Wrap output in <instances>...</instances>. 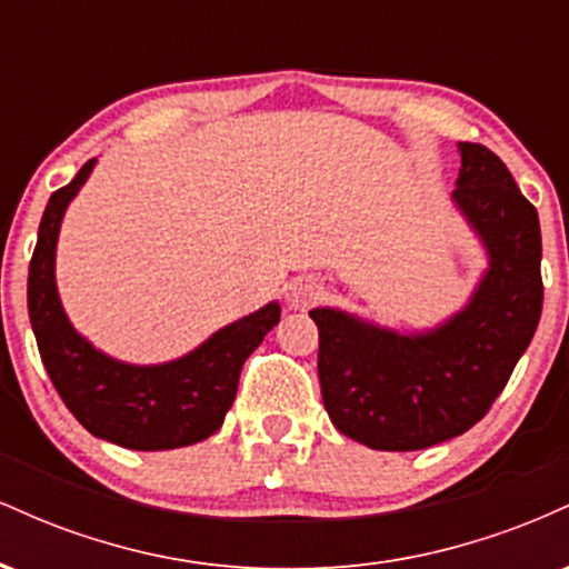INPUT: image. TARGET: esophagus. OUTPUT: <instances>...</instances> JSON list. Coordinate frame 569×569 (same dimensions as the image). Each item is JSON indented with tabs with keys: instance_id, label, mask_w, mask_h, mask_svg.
Masks as SVG:
<instances>
[{
	"instance_id": "esophagus-1",
	"label": "esophagus",
	"mask_w": 569,
	"mask_h": 569,
	"mask_svg": "<svg viewBox=\"0 0 569 569\" xmlns=\"http://www.w3.org/2000/svg\"><path fill=\"white\" fill-rule=\"evenodd\" d=\"M323 293H326V289L321 283H318V280L297 278V280H291V283H289V291H286V297H289V302L293 307H307V305L318 302Z\"/></svg>"
}]
</instances>
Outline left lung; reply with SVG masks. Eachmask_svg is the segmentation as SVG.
I'll use <instances>...</instances> for the list:
<instances>
[{
	"instance_id": "left-lung-1",
	"label": "left lung",
	"mask_w": 569,
	"mask_h": 569,
	"mask_svg": "<svg viewBox=\"0 0 569 569\" xmlns=\"http://www.w3.org/2000/svg\"><path fill=\"white\" fill-rule=\"evenodd\" d=\"M452 200L487 248L471 299L428 331L385 329L316 307L318 380L339 433L382 452H415L466 433L487 415L543 310L540 221L511 171L481 143L460 141Z\"/></svg>"
}]
</instances>
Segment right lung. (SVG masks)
Returning <instances> with one entry per match:
<instances>
[{"label": "right lung", "instance_id": "add662e5", "mask_svg": "<svg viewBox=\"0 0 569 569\" xmlns=\"http://www.w3.org/2000/svg\"><path fill=\"white\" fill-rule=\"evenodd\" d=\"M93 168L96 158L84 162L67 187L50 194L39 221L29 264V318L39 356L71 415L98 439L141 452L189 447L221 428L238 393L240 369L267 331L278 326L280 305L259 307L168 363L136 367L93 348L69 323L56 286L63 213Z\"/></svg>", "mask_w": 569, "mask_h": 569}]
</instances>
